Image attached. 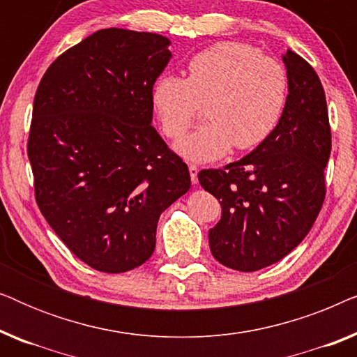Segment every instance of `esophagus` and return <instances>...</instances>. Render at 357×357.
Listing matches in <instances>:
<instances>
[{"label": "esophagus", "mask_w": 357, "mask_h": 357, "mask_svg": "<svg viewBox=\"0 0 357 357\" xmlns=\"http://www.w3.org/2000/svg\"><path fill=\"white\" fill-rule=\"evenodd\" d=\"M188 172H190V178H192V183H198V172H199V169L197 167V165H190Z\"/></svg>", "instance_id": "esophagus-1"}]
</instances>
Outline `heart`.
Here are the masks:
<instances>
[{
    "label": "heart",
    "mask_w": 357,
    "mask_h": 357,
    "mask_svg": "<svg viewBox=\"0 0 357 357\" xmlns=\"http://www.w3.org/2000/svg\"><path fill=\"white\" fill-rule=\"evenodd\" d=\"M188 77L162 75L153 86V105L162 131L180 138L208 104L209 123L185 136L175 151L192 162H211L232 146H260L280 123L289 81L280 61L242 42H221L188 61Z\"/></svg>",
    "instance_id": "1"
}]
</instances>
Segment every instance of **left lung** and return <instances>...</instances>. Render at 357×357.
Returning a JSON list of instances; mask_svg holds the SVG:
<instances>
[{
	"instance_id": "8db88e82",
	"label": "left lung",
	"mask_w": 357,
	"mask_h": 357,
	"mask_svg": "<svg viewBox=\"0 0 357 357\" xmlns=\"http://www.w3.org/2000/svg\"><path fill=\"white\" fill-rule=\"evenodd\" d=\"M282 61L289 92L275 131L237 162L198 174L222 208L209 248L237 271L261 270L294 250L325 199L331 131L324 86L297 53L287 50Z\"/></svg>"
}]
</instances>
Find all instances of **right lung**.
<instances>
[{"instance_id":"add662e5","label":"right lung","mask_w":357,"mask_h":357,"mask_svg":"<svg viewBox=\"0 0 357 357\" xmlns=\"http://www.w3.org/2000/svg\"><path fill=\"white\" fill-rule=\"evenodd\" d=\"M169 45L159 33L102 29L58 56L36 92L27 154L37 204L97 271L143 265L159 216L192 185L151 125Z\"/></svg>"}]
</instances>
